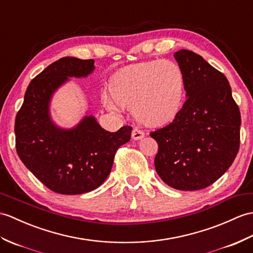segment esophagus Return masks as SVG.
Listing matches in <instances>:
<instances>
[{
	"instance_id": "1",
	"label": "esophagus",
	"mask_w": 253,
	"mask_h": 253,
	"mask_svg": "<svg viewBox=\"0 0 253 253\" xmlns=\"http://www.w3.org/2000/svg\"><path fill=\"white\" fill-rule=\"evenodd\" d=\"M131 138L133 140H141L142 138H144V132L138 128H133L131 132Z\"/></svg>"
}]
</instances>
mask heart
<instances>
[{
	"instance_id": "b5f03b06",
	"label": "heart",
	"mask_w": 253,
	"mask_h": 253,
	"mask_svg": "<svg viewBox=\"0 0 253 253\" xmlns=\"http://www.w3.org/2000/svg\"><path fill=\"white\" fill-rule=\"evenodd\" d=\"M185 78L178 63L151 60L131 64L113 74L109 93L102 101L110 111L132 109L137 120L146 125L172 121L182 107Z\"/></svg>"
}]
</instances>
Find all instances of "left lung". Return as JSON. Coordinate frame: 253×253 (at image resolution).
<instances>
[{
	"label": "left lung",
	"instance_id": "left-lung-1",
	"mask_svg": "<svg viewBox=\"0 0 253 253\" xmlns=\"http://www.w3.org/2000/svg\"><path fill=\"white\" fill-rule=\"evenodd\" d=\"M173 56L184 73L186 100L172 123L150 133L158 144L154 164L169 186L197 191L231 167L242 121L224 74L191 50Z\"/></svg>",
	"mask_w": 253,
	"mask_h": 253
}]
</instances>
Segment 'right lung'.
<instances>
[{
    "label": "right lung",
    "instance_id": "add662e5",
    "mask_svg": "<svg viewBox=\"0 0 253 253\" xmlns=\"http://www.w3.org/2000/svg\"><path fill=\"white\" fill-rule=\"evenodd\" d=\"M95 61L64 57L29 84L15 121L16 150L21 162L49 190L78 195L96 190L111 172L114 155L130 140L132 128L110 132L86 114L78 125L62 128L52 121L54 93L70 78H87Z\"/></svg>",
    "mask_w": 253,
    "mask_h": 253
}]
</instances>
